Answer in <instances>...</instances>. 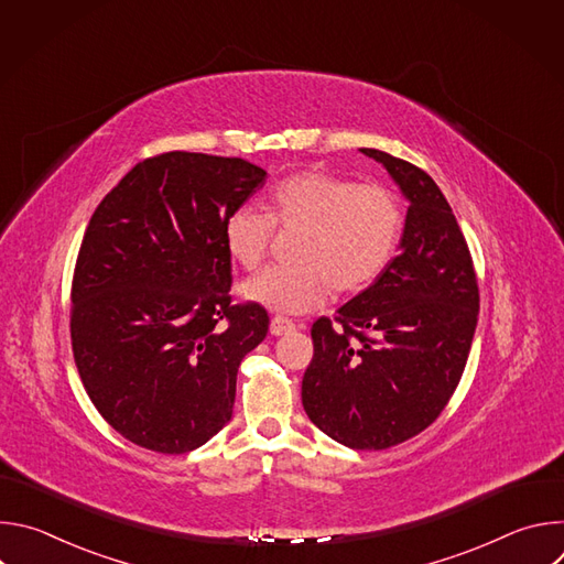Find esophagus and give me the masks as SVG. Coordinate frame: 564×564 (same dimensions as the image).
Listing matches in <instances>:
<instances>
[{"mask_svg":"<svg viewBox=\"0 0 564 564\" xmlns=\"http://www.w3.org/2000/svg\"><path fill=\"white\" fill-rule=\"evenodd\" d=\"M292 330H294V324H292L290 318H285V316H281V314L272 316V321H270V333H272L274 337L288 335V333H292Z\"/></svg>","mask_w":564,"mask_h":564,"instance_id":"esophagus-1","label":"esophagus"}]
</instances>
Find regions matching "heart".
<instances>
[{"label": "heart", "mask_w": 564, "mask_h": 564, "mask_svg": "<svg viewBox=\"0 0 564 564\" xmlns=\"http://www.w3.org/2000/svg\"><path fill=\"white\" fill-rule=\"evenodd\" d=\"M268 209H231L223 240L236 263L254 270L270 250L274 223L301 229L294 248L299 263L263 268L240 285L246 299L281 314L321 307L333 288H368L392 261L404 227V212L388 187L316 170L281 181L270 192Z\"/></svg>", "instance_id": "b5f03b06"}]
</instances>
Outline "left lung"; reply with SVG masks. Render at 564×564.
<instances>
[{
    "label": "left lung",
    "instance_id": "obj_1",
    "mask_svg": "<svg viewBox=\"0 0 564 564\" xmlns=\"http://www.w3.org/2000/svg\"><path fill=\"white\" fill-rule=\"evenodd\" d=\"M409 200L399 254L312 326L301 399L310 422L357 451H383L429 429L455 392L473 344L479 290L453 209L420 167L361 149Z\"/></svg>",
    "mask_w": 564,
    "mask_h": 564
}]
</instances>
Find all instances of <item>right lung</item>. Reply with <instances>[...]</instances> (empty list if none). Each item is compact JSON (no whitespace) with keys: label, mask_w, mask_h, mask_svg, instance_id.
<instances>
[{"label":"right lung","mask_w":564,"mask_h":564,"mask_svg":"<svg viewBox=\"0 0 564 564\" xmlns=\"http://www.w3.org/2000/svg\"><path fill=\"white\" fill-rule=\"evenodd\" d=\"M243 158L167 151L98 205L70 288L75 366L124 440L189 453L229 420L236 372L268 335L259 303H231L223 223L265 183Z\"/></svg>","instance_id":"obj_1"}]
</instances>
